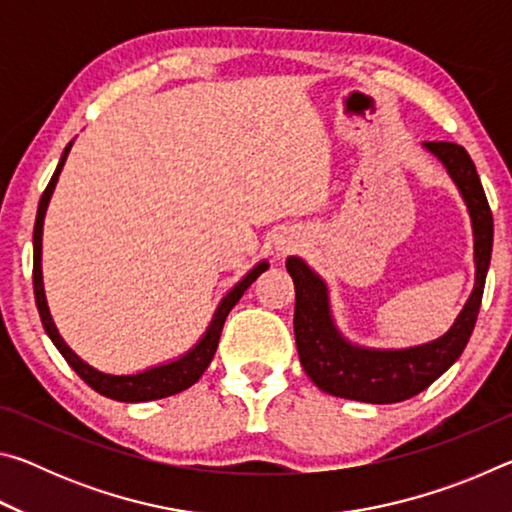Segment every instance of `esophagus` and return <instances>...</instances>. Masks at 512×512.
<instances>
[{
    "label": "esophagus",
    "mask_w": 512,
    "mask_h": 512,
    "mask_svg": "<svg viewBox=\"0 0 512 512\" xmlns=\"http://www.w3.org/2000/svg\"><path fill=\"white\" fill-rule=\"evenodd\" d=\"M300 244V241H298V237H287V239H282L280 241V244H277V250H280V255H284V253H289V250H293V248H296Z\"/></svg>",
    "instance_id": "obj_1"
}]
</instances>
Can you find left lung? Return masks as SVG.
I'll use <instances>...</instances> for the list:
<instances>
[{"mask_svg":"<svg viewBox=\"0 0 512 512\" xmlns=\"http://www.w3.org/2000/svg\"><path fill=\"white\" fill-rule=\"evenodd\" d=\"M422 146L447 169L470 214L474 289L452 327L438 339L411 348H368L350 341L336 325L323 277L302 257H287V271L296 284V348L307 377L323 393L368 404L404 402L452 368L470 341L492 255V212L463 146L452 142H422Z\"/></svg>","mask_w":512,"mask_h":512,"instance_id":"obj_1","label":"left lung"}]
</instances>
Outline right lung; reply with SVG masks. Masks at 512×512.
Segmentation results:
<instances>
[{
	"label": "right lung",
	"mask_w": 512,
	"mask_h": 512,
	"mask_svg": "<svg viewBox=\"0 0 512 512\" xmlns=\"http://www.w3.org/2000/svg\"><path fill=\"white\" fill-rule=\"evenodd\" d=\"M72 144H74V140L65 146L54 176H51L45 194H42V198H40L36 228H33V291H36V305L40 311L42 325H45V332L51 339V343L58 348V352L63 354L69 366L74 368L76 375H79L85 384L92 386L94 391L101 393L103 397H110V400H117V402H151V400H162V397L183 393L203 377V372L207 370V366H210L214 359L216 348H219L223 323H225V318H228L230 309L237 305L239 298L244 296V291L250 287V284H253L257 277L266 271L268 262L266 259L257 262L244 277H241L235 287L225 293L219 302V307L214 309V316L201 339H198L187 352L180 354V357L162 361V363H158V366L131 372V375H115V372H103L99 368H94L92 363L81 359L79 354L69 348L63 336H60L54 318H51L47 296H45V282H42V228H45L47 207H49L51 196H54L58 176L65 167L67 155H69V151H72Z\"/></svg>",
	"instance_id": "1"
}]
</instances>
